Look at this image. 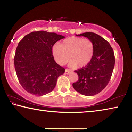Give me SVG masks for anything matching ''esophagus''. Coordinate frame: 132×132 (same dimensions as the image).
Returning a JSON list of instances; mask_svg holds the SVG:
<instances>
[{"label": "esophagus", "instance_id": "34e87169", "mask_svg": "<svg viewBox=\"0 0 132 132\" xmlns=\"http://www.w3.org/2000/svg\"><path fill=\"white\" fill-rule=\"evenodd\" d=\"M71 72V71L69 70V69H66L65 70V73L66 74H70V73Z\"/></svg>", "mask_w": 132, "mask_h": 132}]
</instances>
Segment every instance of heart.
I'll use <instances>...</instances> for the list:
<instances>
[{"mask_svg": "<svg viewBox=\"0 0 132 132\" xmlns=\"http://www.w3.org/2000/svg\"><path fill=\"white\" fill-rule=\"evenodd\" d=\"M52 52L55 61L60 65L65 64L69 59L70 68L77 66L81 68L91 61L94 53V45L88 38L71 37L64 39L61 45L55 44Z\"/></svg>", "mask_w": 132, "mask_h": 132, "instance_id": "heart-1", "label": "heart"}]
</instances>
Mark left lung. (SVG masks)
<instances>
[{
	"mask_svg": "<svg viewBox=\"0 0 132 132\" xmlns=\"http://www.w3.org/2000/svg\"><path fill=\"white\" fill-rule=\"evenodd\" d=\"M77 36L87 37L92 41L94 53L91 61L85 67L75 70L78 81L73 82L76 91L82 95L93 96L106 87L115 66V55L109 42L94 32H84Z\"/></svg>",
	"mask_w": 132,
	"mask_h": 132,
	"instance_id": "1",
	"label": "left lung"
}]
</instances>
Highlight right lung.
Instances as JSON below:
<instances>
[{
    "label": "right lung",
    "mask_w": 132,
    "mask_h": 132,
    "mask_svg": "<svg viewBox=\"0 0 132 132\" xmlns=\"http://www.w3.org/2000/svg\"><path fill=\"white\" fill-rule=\"evenodd\" d=\"M64 37L45 31H34L19 42L14 56V68L21 86L28 93L44 95L55 87L65 69L55 61L52 49Z\"/></svg>",
    "instance_id": "1"
}]
</instances>
